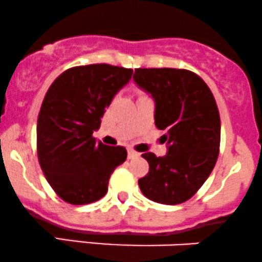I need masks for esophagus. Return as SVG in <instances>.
I'll list each match as a JSON object with an SVG mask.
<instances>
[{
	"label": "esophagus",
	"mask_w": 262,
	"mask_h": 262,
	"mask_svg": "<svg viewBox=\"0 0 262 262\" xmlns=\"http://www.w3.org/2000/svg\"><path fill=\"white\" fill-rule=\"evenodd\" d=\"M139 156H140L139 152L134 151V150H132V149L128 150V159H137V158H139Z\"/></svg>",
	"instance_id": "esophagus-1"
}]
</instances>
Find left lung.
Wrapping results in <instances>:
<instances>
[{
	"mask_svg": "<svg viewBox=\"0 0 262 262\" xmlns=\"http://www.w3.org/2000/svg\"><path fill=\"white\" fill-rule=\"evenodd\" d=\"M133 80L155 102V125L167 154L145 152L149 172L139 179L154 202L179 204L193 196L212 172L219 154L221 118L207 83L183 69H135Z\"/></svg>",
	"mask_w": 262,
	"mask_h": 262,
	"instance_id": "8db88e82",
	"label": "left lung"
}]
</instances>
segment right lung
Returning a JSON list of instances; mask_svg holds the SVG:
<instances>
[{
    "label": "right lung",
    "instance_id": "1",
    "mask_svg": "<svg viewBox=\"0 0 262 262\" xmlns=\"http://www.w3.org/2000/svg\"><path fill=\"white\" fill-rule=\"evenodd\" d=\"M132 74V69L108 64L76 66L48 90L38 116V159L49 185L65 202L101 200L111 173L127 159L125 148L104 145L92 134Z\"/></svg>",
    "mask_w": 262,
    "mask_h": 262
}]
</instances>
